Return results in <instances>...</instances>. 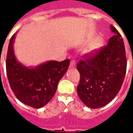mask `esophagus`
<instances>
[{
    "label": "esophagus",
    "mask_w": 133,
    "mask_h": 133,
    "mask_svg": "<svg viewBox=\"0 0 133 133\" xmlns=\"http://www.w3.org/2000/svg\"><path fill=\"white\" fill-rule=\"evenodd\" d=\"M75 65H76V63H75V60H71L70 66L71 67V68H73V67H75Z\"/></svg>",
    "instance_id": "34e87169"
}]
</instances>
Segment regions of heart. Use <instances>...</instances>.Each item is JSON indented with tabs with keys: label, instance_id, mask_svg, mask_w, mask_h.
Listing matches in <instances>:
<instances>
[{
	"label": "heart",
	"instance_id": "b5f03b06",
	"mask_svg": "<svg viewBox=\"0 0 133 133\" xmlns=\"http://www.w3.org/2000/svg\"><path fill=\"white\" fill-rule=\"evenodd\" d=\"M100 46V41H98V42H97L95 44V45H94V48H98V47Z\"/></svg>",
	"mask_w": 133,
	"mask_h": 133
}]
</instances>
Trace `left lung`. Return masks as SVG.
I'll return each mask as SVG.
<instances>
[{
  "label": "left lung",
  "mask_w": 133,
  "mask_h": 133,
  "mask_svg": "<svg viewBox=\"0 0 133 133\" xmlns=\"http://www.w3.org/2000/svg\"><path fill=\"white\" fill-rule=\"evenodd\" d=\"M114 35L108 43L83 55L77 64L81 79L77 92L82 102L90 108H100L117 95L127 69L125 49L122 36L110 25Z\"/></svg>",
  "instance_id": "obj_1"
}]
</instances>
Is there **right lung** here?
I'll use <instances>...</instances> for the list:
<instances>
[{
  "mask_svg": "<svg viewBox=\"0 0 133 133\" xmlns=\"http://www.w3.org/2000/svg\"><path fill=\"white\" fill-rule=\"evenodd\" d=\"M16 34L10 40L6 57V72L10 88L21 102L40 108L55 95L58 82L69 66L70 60L49 61L34 68L23 66L16 61L13 52Z\"/></svg>",
  "mask_w": 133,
  "mask_h": 133,
  "instance_id": "add662e5",
  "label": "right lung"
}]
</instances>
